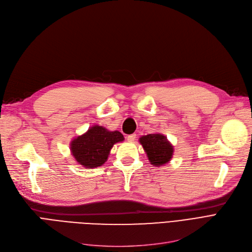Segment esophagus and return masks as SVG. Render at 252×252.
Segmentation results:
<instances>
[{
  "label": "esophagus",
  "instance_id": "1",
  "mask_svg": "<svg viewBox=\"0 0 252 252\" xmlns=\"http://www.w3.org/2000/svg\"><path fill=\"white\" fill-rule=\"evenodd\" d=\"M136 138H137V135H136V134H131V135H128V136L126 137V139H127L128 142H134V141L136 140Z\"/></svg>",
  "mask_w": 252,
  "mask_h": 252
}]
</instances>
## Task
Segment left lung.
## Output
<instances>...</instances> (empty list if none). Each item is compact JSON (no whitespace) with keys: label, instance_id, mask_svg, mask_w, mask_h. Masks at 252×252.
I'll return each instance as SVG.
<instances>
[{"label":"left lung","instance_id":"1","mask_svg":"<svg viewBox=\"0 0 252 252\" xmlns=\"http://www.w3.org/2000/svg\"><path fill=\"white\" fill-rule=\"evenodd\" d=\"M139 142L147 153L150 163L154 166H160L170 161L174 154V147L165 136L161 134H149L142 136Z\"/></svg>","mask_w":252,"mask_h":252}]
</instances>
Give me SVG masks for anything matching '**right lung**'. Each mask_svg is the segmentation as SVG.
I'll return each mask as SVG.
<instances>
[{
	"label": "right lung",
	"mask_w": 252,
	"mask_h": 252,
	"mask_svg": "<svg viewBox=\"0 0 252 252\" xmlns=\"http://www.w3.org/2000/svg\"><path fill=\"white\" fill-rule=\"evenodd\" d=\"M124 140L121 131L93 126L87 133L71 141L70 151L77 163L87 168H94L107 161L113 145Z\"/></svg>",
	"instance_id": "add662e5"
}]
</instances>
